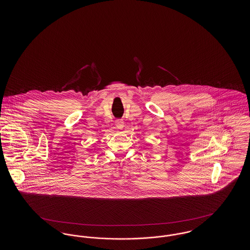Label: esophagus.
<instances>
[{"label":"esophagus","mask_w":250,"mask_h":250,"mask_svg":"<svg viewBox=\"0 0 250 250\" xmlns=\"http://www.w3.org/2000/svg\"><path fill=\"white\" fill-rule=\"evenodd\" d=\"M115 125H116V127H117L118 129H123V128H124V126H125V123H124V121H123V120H116V122H115Z\"/></svg>","instance_id":"1"}]
</instances>
